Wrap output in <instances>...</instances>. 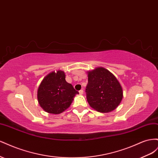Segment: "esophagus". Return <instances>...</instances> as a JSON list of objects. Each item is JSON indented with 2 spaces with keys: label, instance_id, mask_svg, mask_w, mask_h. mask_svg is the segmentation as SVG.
I'll list each match as a JSON object with an SVG mask.
<instances>
[{
  "label": "esophagus",
  "instance_id": "34e87169",
  "mask_svg": "<svg viewBox=\"0 0 158 158\" xmlns=\"http://www.w3.org/2000/svg\"><path fill=\"white\" fill-rule=\"evenodd\" d=\"M83 93H84V91H83V89H81V90H80V91H79V94H80V95H82V94H83Z\"/></svg>",
  "mask_w": 158,
  "mask_h": 158
}]
</instances>
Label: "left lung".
I'll list each match as a JSON object with an SVG mask.
<instances>
[{"mask_svg":"<svg viewBox=\"0 0 158 158\" xmlns=\"http://www.w3.org/2000/svg\"><path fill=\"white\" fill-rule=\"evenodd\" d=\"M87 74L85 92L90 107L104 113L115 109L123 98V88L117 78L103 67H97Z\"/></svg>","mask_w":158,"mask_h":158,"instance_id":"obj_1","label":"left lung"}]
</instances>
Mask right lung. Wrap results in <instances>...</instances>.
<instances>
[{"mask_svg":"<svg viewBox=\"0 0 158 158\" xmlns=\"http://www.w3.org/2000/svg\"><path fill=\"white\" fill-rule=\"evenodd\" d=\"M63 70L52 71L43 79L37 89V101L45 112L60 114L68 109L78 94L73 85L65 80Z\"/></svg>","mask_w":158,"mask_h":158,"instance_id":"add662e5","label":"right lung"}]
</instances>
